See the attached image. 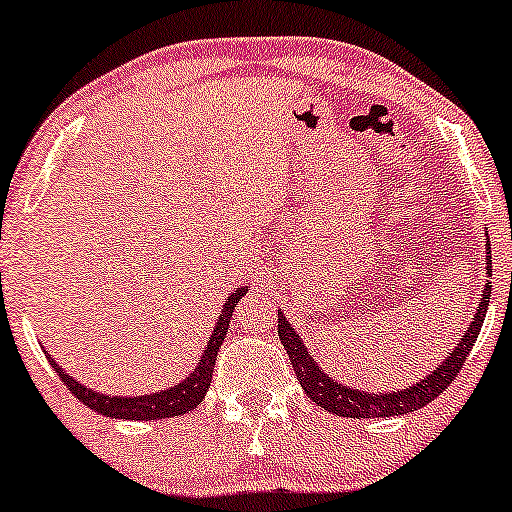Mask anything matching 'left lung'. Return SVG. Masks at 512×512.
<instances>
[{"instance_id":"8db88e82","label":"left lung","mask_w":512,"mask_h":512,"mask_svg":"<svg viewBox=\"0 0 512 512\" xmlns=\"http://www.w3.org/2000/svg\"><path fill=\"white\" fill-rule=\"evenodd\" d=\"M486 257H489V267H491V245L489 238H486ZM491 300V286L484 288L482 293V303H479L477 315H474V322L467 329L465 338H460L458 348L451 350L448 360L443 362L429 374L427 379H422L420 384L410 386V389L403 391H393V393H365V391H355L348 389V386L336 384L324 369L317 367V362L312 360V355L307 353V348L303 346L298 336H295L293 326L286 322V317L279 312V338L286 348L288 357H291V365L295 369V377H298L300 386H303L307 398L312 403L319 405V408L336 412L341 417H391V415H408V412H415L424 408L427 403H432L436 396H441L448 386L453 384V379L458 377L460 367L470 355V350L477 341L479 331H482L484 317H486V307H489Z\"/></svg>"}]
</instances>
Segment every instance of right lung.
I'll use <instances>...</instances> for the list:
<instances>
[{
  "instance_id": "add662e5",
  "label": "right lung",
  "mask_w": 512,
  "mask_h": 512,
  "mask_svg": "<svg viewBox=\"0 0 512 512\" xmlns=\"http://www.w3.org/2000/svg\"><path fill=\"white\" fill-rule=\"evenodd\" d=\"M245 291H248V288H240V291L229 295V300H226L224 310H221V315L217 319V326H214V334L209 338L205 355H202L200 362H197L195 372L190 374L183 384L174 386V389L150 393V396H135V398L104 396V393H95L92 389L80 386L76 379H71L69 374H66L64 369L52 360V357H49V365L54 367V372H57L59 379L64 381L66 389H69L80 403L88 405L90 410L100 412L104 417H119V420H164V417L186 415V412L195 410L197 405L202 403L209 384H212L214 360H217L221 343H224L226 331H229L231 312L236 310L240 295H245Z\"/></svg>"
}]
</instances>
